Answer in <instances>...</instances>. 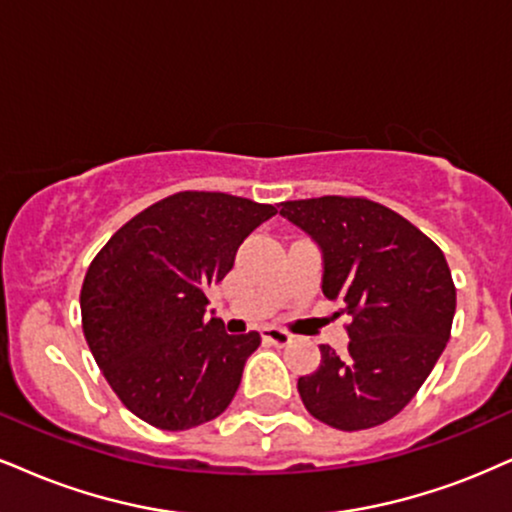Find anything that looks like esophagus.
Masks as SVG:
<instances>
[{
	"instance_id": "esophagus-1",
	"label": "esophagus",
	"mask_w": 512,
	"mask_h": 512,
	"mask_svg": "<svg viewBox=\"0 0 512 512\" xmlns=\"http://www.w3.org/2000/svg\"><path fill=\"white\" fill-rule=\"evenodd\" d=\"M261 334H263V339H266V342L275 344V346H287V344L294 342L292 334L285 332V330H277V327H263Z\"/></svg>"
}]
</instances>
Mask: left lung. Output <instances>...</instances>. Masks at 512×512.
Here are the masks:
<instances>
[{
  "label": "left lung",
  "mask_w": 512,
  "mask_h": 512,
  "mask_svg": "<svg viewBox=\"0 0 512 512\" xmlns=\"http://www.w3.org/2000/svg\"><path fill=\"white\" fill-rule=\"evenodd\" d=\"M280 216L323 249V294L351 318L349 351L320 346L318 370L296 384L301 401L334 430L382 425L418 394L449 342V263L410 220L365 197L282 201Z\"/></svg>",
  "instance_id": "obj_1"
}]
</instances>
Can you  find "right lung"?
I'll list each match as a JSON object with an SVG mask.
<instances>
[{
	"label": "right lung",
	"mask_w": 512,
	"mask_h": 512,
	"mask_svg": "<svg viewBox=\"0 0 512 512\" xmlns=\"http://www.w3.org/2000/svg\"><path fill=\"white\" fill-rule=\"evenodd\" d=\"M275 206L223 192H178L130 218L94 256L80 289L94 361L137 418L178 432L235 399L261 334L208 318V287Z\"/></svg>",
	"instance_id": "add662e5"
}]
</instances>
